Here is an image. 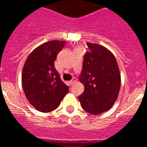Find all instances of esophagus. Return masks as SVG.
<instances>
[{"mask_svg": "<svg viewBox=\"0 0 147 147\" xmlns=\"http://www.w3.org/2000/svg\"><path fill=\"white\" fill-rule=\"evenodd\" d=\"M76 82V78H73L72 80H71V82H70V83H71V84H74L75 82Z\"/></svg>", "mask_w": 147, "mask_h": 147, "instance_id": "1", "label": "esophagus"}]
</instances>
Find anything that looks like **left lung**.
Returning a JSON list of instances; mask_svg holds the SVG:
<instances>
[{
	"label": "left lung",
	"mask_w": 147,
	"mask_h": 147,
	"mask_svg": "<svg viewBox=\"0 0 147 147\" xmlns=\"http://www.w3.org/2000/svg\"><path fill=\"white\" fill-rule=\"evenodd\" d=\"M80 82L85 90L79 96L86 112L98 115L112 107L119 96L121 74L117 61L110 51L96 43L87 42Z\"/></svg>",
	"instance_id": "left-lung-1"
}]
</instances>
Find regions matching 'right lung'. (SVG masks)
Masks as SVG:
<instances>
[{"label": "right lung", "mask_w": 147, "mask_h": 147, "mask_svg": "<svg viewBox=\"0 0 147 147\" xmlns=\"http://www.w3.org/2000/svg\"><path fill=\"white\" fill-rule=\"evenodd\" d=\"M65 44L63 40H51L40 45L30 53L23 65V91L29 103L40 112L57 108L68 92L69 88L54 67L57 55Z\"/></svg>", "instance_id": "obj_1"}]
</instances>
